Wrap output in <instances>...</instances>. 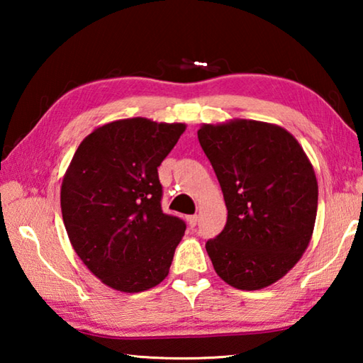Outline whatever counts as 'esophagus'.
I'll use <instances>...</instances> for the list:
<instances>
[{
  "label": "esophagus",
  "instance_id": "obj_1",
  "mask_svg": "<svg viewBox=\"0 0 363 363\" xmlns=\"http://www.w3.org/2000/svg\"><path fill=\"white\" fill-rule=\"evenodd\" d=\"M196 220H199V216H196V214H194V216H187V224L190 227H195L196 225Z\"/></svg>",
  "mask_w": 363,
  "mask_h": 363
}]
</instances>
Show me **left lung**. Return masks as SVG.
<instances>
[{
    "mask_svg": "<svg viewBox=\"0 0 363 363\" xmlns=\"http://www.w3.org/2000/svg\"><path fill=\"white\" fill-rule=\"evenodd\" d=\"M196 134L227 206L224 230L206 242L213 267L237 290H262L309 247L318 200L314 167L296 138L274 123H203Z\"/></svg>",
    "mask_w": 363,
    "mask_h": 363,
    "instance_id": "8db88e82",
    "label": "left lung"
}]
</instances>
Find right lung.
Returning a JSON list of instances; mask_svg holds the SVG:
<instances>
[{
  "label": "right lung",
  "instance_id": "right-lung-1",
  "mask_svg": "<svg viewBox=\"0 0 363 363\" xmlns=\"http://www.w3.org/2000/svg\"><path fill=\"white\" fill-rule=\"evenodd\" d=\"M186 123L123 118L97 126L73 155L60 187L67 235L104 285L139 293L167 279L186 232L162 211L157 168Z\"/></svg>",
  "mask_w": 363,
  "mask_h": 363
}]
</instances>
